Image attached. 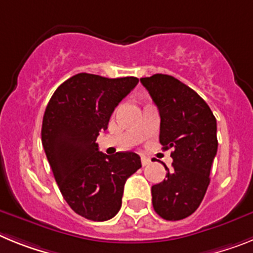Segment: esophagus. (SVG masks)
<instances>
[{"instance_id": "obj_1", "label": "esophagus", "mask_w": 253, "mask_h": 253, "mask_svg": "<svg viewBox=\"0 0 253 253\" xmlns=\"http://www.w3.org/2000/svg\"><path fill=\"white\" fill-rule=\"evenodd\" d=\"M150 162H151V160L150 159H149V158H146V157H141V164H142V166H148V164L149 163H150Z\"/></svg>"}]
</instances>
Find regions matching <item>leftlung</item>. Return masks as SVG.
<instances>
[{
    "mask_svg": "<svg viewBox=\"0 0 253 253\" xmlns=\"http://www.w3.org/2000/svg\"><path fill=\"white\" fill-rule=\"evenodd\" d=\"M160 114L159 141L172 148V169L151 187L154 210L166 220H181L196 211L210 183L218 151L216 120L199 94L173 76L140 79Z\"/></svg>",
    "mask_w": 253,
    "mask_h": 253,
    "instance_id": "obj_1",
    "label": "left lung"
}]
</instances>
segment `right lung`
Returning a JSON list of instances; mask_svg holds the SVG:
<instances>
[{
	"label": "right lung",
	"instance_id": "obj_1",
	"mask_svg": "<svg viewBox=\"0 0 253 253\" xmlns=\"http://www.w3.org/2000/svg\"><path fill=\"white\" fill-rule=\"evenodd\" d=\"M133 76L120 79L75 75L57 87L42 125V144L66 203L94 221L120 211L125 183L141 168L136 153L107 155L96 137L108 128L114 108L137 85Z\"/></svg>",
	"mask_w": 253,
	"mask_h": 253
}]
</instances>
